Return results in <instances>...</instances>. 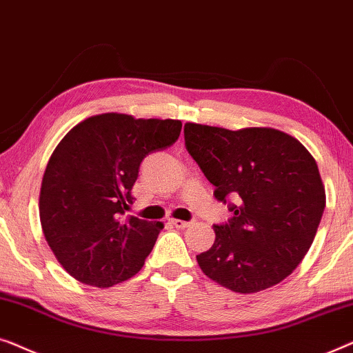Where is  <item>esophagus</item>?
Wrapping results in <instances>:
<instances>
[{"mask_svg": "<svg viewBox=\"0 0 353 353\" xmlns=\"http://www.w3.org/2000/svg\"><path fill=\"white\" fill-rule=\"evenodd\" d=\"M170 222H171V224L174 225L176 228H187L188 225H190V222L181 221V219H170Z\"/></svg>", "mask_w": 353, "mask_h": 353, "instance_id": "1", "label": "esophagus"}]
</instances>
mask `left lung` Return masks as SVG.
<instances>
[{
    "label": "left lung",
    "instance_id": "8db88e82",
    "mask_svg": "<svg viewBox=\"0 0 353 353\" xmlns=\"http://www.w3.org/2000/svg\"><path fill=\"white\" fill-rule=\"evenodd\" d=\"M183 137L217 200H236L228 224L212 225L214 245L196 256L203 274L241 294L278 285L304 259L323 216L326 193L315 158L274 128L185 123Z\"/></svg>",
    "mask_w": 353,
    "mask_h": 353
}]
</instances>
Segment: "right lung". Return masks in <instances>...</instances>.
Returning <instances> with one entry per match:
<instances>
[{
    "label": "right lung",
    "mask_w": 353,
    "mask_h": 353,
    "mask_svg": "<svg viewBox=\"0 0 353 353\" xmlns=\"http://www.w3.org/2000/svg\"><path fill=\"white\" fill-rule=\"evenodd\" d=\"M179 120L102 113L78 123L49 158L39 190V221L49 248L75 280L110 288L134 276L163 222L125 212L148 153L172 145Z\"/></svg>",
    "instance_id": "add662e5"
}]
</instances>
